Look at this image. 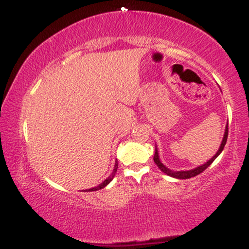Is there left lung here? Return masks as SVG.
Returning a JSON list of instances; mask_svg holds the SVG:
<instances>
[{
    "mask_svg": "<svg viewBox=\"0 0 249 249\" xmlns=\"http://www.w3.org/2000/svg\"><path fill=\"white\" fill-rule=\"evenodd\" d=\"M227 136H228V126H227V125H226L224 138H222L221 144H220V147H219L218 152L214 154L212 158H211L208 161L205 162V164L200 165V166L196 167V168H192V170H188V171H172V170H170V168L165 166V165L161 162L160 158H159L158 148H157V146H156V152H154L153 160H154V162H156L157 166L159 167V170H160L161 172H164L165 174H167V176L172 177V178H177V179H190V178H192V177H196V176H198V174H200L201 172H204V171L206 170V168L210 166V165L212 164L214 160H215L216 157H218L219 154L222 152V150H224V147H225V145H226V142H227Z\"/></svg>",
    "mask_w": 249,
    "mask_h": 249,
    "instance_id": "1",
    "label": "left lung"
}]
</instances>
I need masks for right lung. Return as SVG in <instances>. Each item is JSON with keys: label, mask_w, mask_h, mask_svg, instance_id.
Returning a JSON list of instances; mask_svg holds the SVG:
<instances>
[{"label": "right lung", "mask_w": 249, "mask_h": 249, "mask_svg": "<svg viewBox=\"0 0 249 249\" xmlns=\"http://www.w3.org/2000/svg\"><path fill=\"white\" fill-rule=\"evenodd\" d=\"M117 168H118V160H117V159H116V162H115V167H113V171H112V173H111L110 176H108L107 178L105 179L104 181L102 182V184H99L98 186H97V187H92V188H89V190H85V192H92V191H98V190H102V188H104L105 186H107V185L110 184V181H112V179L115 178V176H116V172H117Z\"/></svg>", "instance_id": "add662e5"}]
</instances>
